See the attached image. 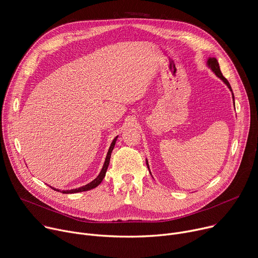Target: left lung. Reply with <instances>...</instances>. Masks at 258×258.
<instances>
[{
    "instance_id": "8db88e82",
    "label": "left lung",
    "mask_w": 258,
    "mask_h": 258,
    "mask_svg": "<svg viewBox=\"0 0 258 258\" xmlns=\"http://www.w3.org/2000/svg\"><path fill=\"white\" fill-rule=\"evenodd\" d=\"M207 63H208V66H209L211 69H212V71L216 74V76H218V77L227 85V87H228V88L230 89V91L232 92V89H231V87H230L229 82H228L227 79L222 75V73H221V71H220L219 63H218L217 59H216L215 57H210V58L208 59ZM232 99H233V101H235V97H233V93H232ZM146 163H147V167H148V169H149V166H148V162H147V161H146Z\"/></svg>"
}]
</instances>
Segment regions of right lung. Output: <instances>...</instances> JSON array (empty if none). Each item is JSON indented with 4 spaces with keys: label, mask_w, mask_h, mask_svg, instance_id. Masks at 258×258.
<instances>
[{
    "label": "right lung",
    "mask_w": 258,
    "mask_h": 258,
    "mask_svg": "<svg viewBox=\"0 0 258 258\" xmlns=\"http://www.w3.org/2000/svg\"><path fill=\"white\" fill-rule=\"evenodd\" d=\"M116 140H117V137L112 141L111 146H110V148H109V151H108V153H107L106 159H105V163H104V166H103V169H102L101 173L99 174V176H98L95 180L91 181L90 183H88V184H86V185H84V186L79 187V188L71 189V190H60V191H61L62 194H76V192L87 191V190H90V189H92V188H96V187H97V186L103 181V179L105 178V175H106V172H107V169H108V166H109V162H110L111 153H112V150H113V148H114V146H115ZM50 187H51V186H50ZM51 188L54 189V190H56V191H59V189H55V188H53V187H51ZM60 191H59V192H60Z\"/></svg>",
    "instance_id": "obj_1"
}]
</instances>
